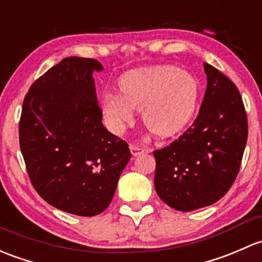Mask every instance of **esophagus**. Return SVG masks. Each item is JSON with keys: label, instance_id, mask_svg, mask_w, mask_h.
<instances>
[{"label": "esophagus", "instance_id": "34e87169", "mask_svg": "<svg viewBox=\"0 0 262 262\" xmlns=\"http://www.w3.org/2000/svg\"><path fill=\"white\" fill-rule=\"evenodd\" d=\"M129 148H130V152H132V154H133L134 157L139 156V154H143V153L145 152L144 148H142L138 144H130V147H129Z\"/></svg>", "mask_w": 262, "mask_h": 262}]
</instances>
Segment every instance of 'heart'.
Wrapping results in <instances>:
<instances>
[{
	"instance_id": "obj_1",
	"label": "heart",
	"mask_w": 262,
	"mask_h": 262,
	"mask_svg": "<svg viewBox=\"0 0 262 262\" xmlns=\"http://www.w3.org/2000/svg\"><path fill=\"white\" fill-rule=\"evenodd\" d=\"M120 94H105L101 109L112 130L119 133L142 110L144 125L158 137L180 132L191 120L198 99L197 80L174 66L139 69L123 75Z\"/></svg>"
}]
</instances>
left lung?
<instances>
[{"label": "left lung", "instance_id": "8db88e82", "mask_svg": "<svg viewBox=\"0 0 262 262\" xmlns=\"http://www.w3.org/2000/svg\"><path fill=\"white\" fill-rule=\"evenodd\" d=\"M207 88L193 124L174 142L154 150V187L177 211L189 212L227 193L240 170L247 117L240 92L227 76L205 64Z\"/></svg>", "mask_w": 262, "mask_h": 262}]
</instances>
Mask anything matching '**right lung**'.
Returning <instances> with one entry per match:
<instances>
[{"label": "right lung", "mask_w": 262, "mask_h": 262, "mask_svg": "<svg viewBox=\"0 0 262 262\" xmlns=\"http://www.w3.org/2000/svg\"><path fill=\"white\" fill-rule=\"evenodd\" d=\"M101 70L94 59L61 60L31 85L18 125L34 188L49 205L76 216L108 207L132 156L101 123L93 78Z\"/></svg>", "instance_id": "obj_1"}]
</instances>
